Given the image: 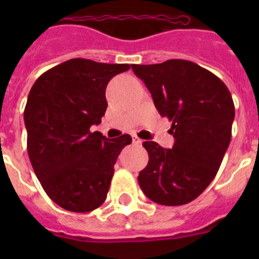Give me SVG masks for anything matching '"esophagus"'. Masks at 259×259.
Here are the masks:
<instances>
[{
  "mask_svg": "<svg viewBox=\"0 0 259 259\" xmlns=\"http://www.w3.org/2000/svg\"><path fill=\"white\" fill-rule=\"evenodd\" d=\"M133 143L137 145H140L142 144V139H140V138H138L137 135H133Z\"/></svg>",
  "mask_w": 259,
  "mask_h": 259,
  "instance_id": "34e87169",
  "label": "esophagus"
}]
</instances>
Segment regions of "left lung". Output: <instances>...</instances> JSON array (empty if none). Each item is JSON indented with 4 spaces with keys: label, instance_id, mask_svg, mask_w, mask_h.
<instances>
[{
    "label": "left lung",
    "instance_id": "obj_1",
    "mask_svg": "<svg viewBox=\"0 0 259 259\" xmlns=\"http://www.w3.org/2000/svg\"><path fill=\"white\" fill-rule=\"evenodd\" d=\"M159 114L171 121V149L144 142L148 165L138 177L143 193L161 205H183L215 178L232 138L234 104L226 83L187 60L132 65Z\"/></svg>",
    "mask_w": 259,
    "mask_h": 259
}]
</instances>
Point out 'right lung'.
<instances>
[{
    "instance_id": "add662e5",
    "label": "right lung",
    "mask_w": 259,
    "mask_h": 259,
    "mask_svg": "<svg viewBox=\"0 0 259 259\" xmlns=\"http://www.w3.org/2000/svg\"><path fill=\"white\" fill-rule=\"evenodd\" d=\"M129 69L71 59L31 88L23 113L28 158L46 194L64 209L85 213L105 202L117 156L132 137L108 139L90 127L108 108L109 81Z\"/></svg>"
}]
</instances>
